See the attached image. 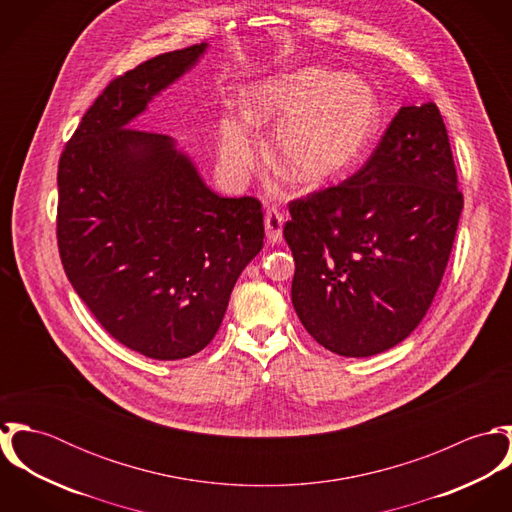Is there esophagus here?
<instances>
[{
  "mask_svg": "<svg viewBox=\"0 0 512 512\" xmlns=\"http://www.w3.org/2000/svg\"><path fill=\"white\" fill-rule=\"evenodd\" d=\"M264 226H266V236L272 244H280L284 238V215L276 209H270L264 217Z\"/></svg>",
  "mask_w": 512,
  "mask_h": 512,
  "instance_id": "obj_1",
  "label": "esophagus"
}]
</instances>
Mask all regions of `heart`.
I'll return each instance as SVG.
<instances>
[{
    "mask_svg": "<svg viewBox=\"0 0 512 512\" xmlns=\"http://www.w3.org/2000/svg\"><path fill=\"white\" fill-rule=\"evenodd\" d=\"M380 100L359 76L317 67L270 76L242 98L243 124L224 116L219 126V169L238 187L256 161L254 130H272L270 163L290 181L319 185L345 173L380 126Z\"/></svg>",
    "mask_w": 512,
    "mask_h": 512,
    "instance_id": "1",
    "label": "heart"
}]
</instances>
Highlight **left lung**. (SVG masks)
Returning a JSON list of instances; mask_svg holds the SVG:
<instances>
[{
	"instance_id": "8db88e82",
	"label": "left lung",
	"mask_w": 512,
	"mask_h": 512,
	"mask_svg": "<svg viewBox=\"0 0 512 512\" xmlns=\"http://www.w3.org/2000/svg\"><path fill=\"white\" fill-rule=\"evenodd\" d=\"M463 197L438 106H402L365 165L290 205L292 303L341 357H372L424 319L445 272Z\"/></svg>"
}]
</instances>
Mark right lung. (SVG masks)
Returning <instances> with one entry per match:
<instances>
[{
    "label": "right lung",
    "mask_w": 512,
    "mask_h": 512,
    "mask_svg": "<svg viewBox=\"0 0 512 512\" xmlns=\"http://www.w3.org/2000/svg\"><path fill=\"white\" fill-rule=\"evenodd\" d=\"M207 51L165 53L112 80L59 161L57 238L74 292L116 341L157 361L213 341L264 246L256 199L220 197L173 138L132 128Z\"/></svg>",
    "instance_id": "1"
}]
</instances>
